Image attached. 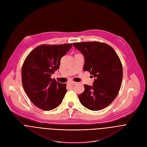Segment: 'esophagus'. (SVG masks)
Instances as JSON below:
<instances>
[{
  "label": "esophagus",
  "mask_w": 147,
  "mask_h": 147,
  "mask_svg": "<svg viewBox=\"0 0 147 147\" xmlns=\"http://www.w3.org/2000/svg\"><path fill=\"white\" fill-rule=\"evenodd\" d=\"M68 83H69L71 84H72V85H74V84H77V82H73V81H70Z\"/></svg>",
  "instance_id": "esophagus-1"
}]
</instances>
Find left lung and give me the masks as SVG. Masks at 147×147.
<instances>
[{"label":"left lung","mask_w":147,"mask_h":147,"mask_svg":"<svg viewBox=\"0 0 147 147\" xmlns=\"http://www.w3.org/2000/svg\"><path fill=\"white\" fill-rule=\"evenodd\" d=\"M73 45L84 57L83 70L96 78L93 86L84 85V91L79 95L80 102L88 109L102 110L114 100L121 87L123 70L120 58L105 43L82 42Z\"/></svg>","instance_id":"left-lung-1"}]
</instances>
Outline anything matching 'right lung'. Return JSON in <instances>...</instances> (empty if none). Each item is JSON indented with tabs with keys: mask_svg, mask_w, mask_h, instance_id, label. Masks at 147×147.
<instances>
[{
	"mask_svg": "<svg viewBox=\"0 0 147 147\" xmlns=\"http://www.w3.org/2000/svg\"><path fill=\"white\" fill-rule=\"evenodd\" d=\"M73 44L41 45L28 54L23 64L21 76L24 89L38 108L51 111L59 106L67 92L66 84L51 78L59 69L61 58Z\"/></svg>",
	"mask_w": 147,
	"mask_h": 147,
	"instance_id": "add662e5",
	"label": "right lung"
}]
</instances>
